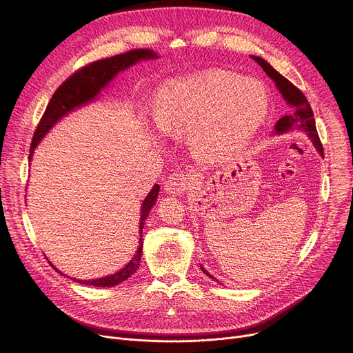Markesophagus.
Segmentation results:
<instances>
[{
  "mask_svg": "<svg viewBox=\"0 0 353 353\" xmlns=\"http://www.w3.org/2000/svg\"><path fill=\"white\" fill-rule=\"evenodd\" d=\"M191 174L185 172H174L165 181V190L169 194H181L191 185Z\"/></svg>",
  "mask_w": 353,
  "mask_h": 353,
  "instance_id": "obj_1",
  "label": "esophagus"
}]
</instances>
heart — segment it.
I'll return each mask as SVG.
<instances>
[{
  "instance_id": "1",
  "label": "heart",
  "mask_w": 353,
  "mask_h": 353,
  "mask_svg": "<svg viewBox=\"0 0 353 353\" xmlns=\"http://www.w3.org/2000/svg\"><path fill=\"white\" fill-rule=\"evenodd\" d=\"M269 94L256 79L211 70L177 80L159 92L154 121L165 132H194L203 154L223 156L242 148L268 115Z\"/></svg>"
}]
</instances>
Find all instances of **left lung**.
I'll use <instances>...</instances> for the list:
<instances>
[{
    "mask_svg": "<svg viewBox=\"0 0 353 353\" xmlns=\"http://www.w3.org/2000/svg\"><path fill=\"white\" fill-rule=\"evenodd\" d=\"M252 59L254 61H258L261 68L266 72V74L270 79H273V81L276 83V87L279 88V91L283 95V99L292 107L290 115H284L277 121L276 134H284V132L292 131V130H301L308 134V137L311 138L316 150L324 156V148H323L321 141H319L316 128H315L314 112L311 110V105L308 104V100L305 99V95L303 94V91L300 88H297L292 81H288L284 76H281L277 70H274L269 65V63L266 60H263L262 57L252 56ZM201 269L208 277L215 280V277L211 276L207 270H204L203 266H201Z\"/></svg>",
    "mask_w": 353,
    "mask_h": 353,
    "instance_id": "1",
    "label": "left lung"
}]
</instances>
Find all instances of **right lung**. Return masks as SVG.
Listing matches in <instances>:
<instances>
[{
    "label": "right lung",
    "instance_id": "right-lung-1",
    "mask_svg": "<svg viewBox=\"0 0 353 353\" xmlns=\"http://www.w3.org/2000/svg\"><path fill=\"white\" fill-rule=\"evenodd\" d=\"M154 57H156V53L150 49H132L130 52L115 54L108 59L92 61V63H90V65L76 70L72 76H69L57 87V90L52 95V99L42 115L38 126H37L34 138H32L30 149H29V160H30L32 154H34V149L37 148V145L42 141V138L46 135V132L61 117H65L68 112H70L72 110H74L85 103H90L94 97H97L100 90L104 88L115 77L117 73L135 65V63L139 60L154 59ZM159 190H160L159 184H154L153 188L150 190V193L142 203V212H141V222H139L141 234H142V230L145 225V219L149 215L150 208L156 203ZM142 246H143V239L141 235L139 248L137 250V254L123 269H121L119 272H117L111 276L103 277V279L85 280V281L77 280V283L95 285V287H112V285H117V284L125 281L128 277H131L139 268L141 258H142ZM52 268L56 272H59L53 265H52ZM73 280L76 281V279H73Z\"/></svg>",
    "mask_w": 353,
    "mask_h": 353
}]
</instances>
